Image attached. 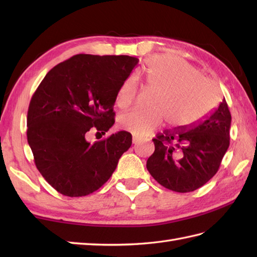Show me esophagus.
Wrapping results in <instances>:
<instances>
[{
    "instance_id": "1",
    "label": "esophagus",
    "mask_w": 257,
    "mask_h": 257,
    "mask_svg": "<svg viewBox=\"0 0 257 257\" xmlns=\"http://www.w3.org/2000/svg\"><path fill=\"white\" fill-rule=\"evenodd\" d=\"M138 143H140V139H139V138H137V137H133V144L137 145Z\"/></svg>"
}]
</instances>
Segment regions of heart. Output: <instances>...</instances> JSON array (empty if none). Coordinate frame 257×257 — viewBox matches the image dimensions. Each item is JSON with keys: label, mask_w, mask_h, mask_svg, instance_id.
I'll return each instance as SVG.
<instances>
[{"label": "heart", "mask_w": 257, "mask_h": 257, "mask_svg": "<svg viewBox=\"0 0 257 257\" xmlns=\"http://www.w3.org/2000/svg\"><path fill=\"white\" fill-rule=\"evenodd\" d=\"M144 83L156 89L148 110L134 109L119 118L121 128L137 137H148L166 120L177 129L190 128L212 112L220 101V90L209 78L201 76L190 65L170 56L149 58L140 70ZM137 95L135 77L125 78L116 94V105L125 109Z\"/></svg>", "instance_id": "b5f03b06"}]
</instances>
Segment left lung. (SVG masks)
<instances>
[{"label": "left lung", "instance_id": "1", "mask_svg": "<svg viewBox=\"0 0 257 257\" xmlns=\"http://www.w3.org/2000/svg\"><path fill=\"white\" fill-rule=\"evenodd\" d=\"M231 112L225 99L210 116L185 129H167L155 139L147 169L174 192H191L217 172L230 146Z\"/></svg>", "mask_w": 257, "mask_h": 257}]
</instances>
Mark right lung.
<instances>
[{
  "label": "right lung",
  "instance_id": "right-lung-1",
  "mask_svg": "<svg viewBox=\"0 0 257 257\" xmlns=\"http://www.w3.org/2000/svg\"><path fill=\"white\" fill-rule=\"evenodd\" d=\"M138 62L79 54L53 67L37 87L27 111V141L38 171L57 192L72 198L95 192L130 148L128 132L94 144L87 136L112 127L116 94Z\"/></svg>",
  "mask_w": 257,
  "mask_h": 257
}]
</instances>
